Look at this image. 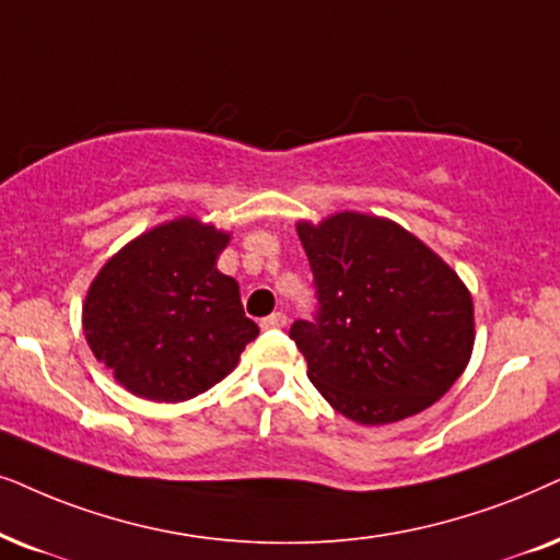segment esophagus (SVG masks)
<instances>
[{
    "label": "esophagus",
    "mask_w": 560,
    "mask_h": 560,
    "mask_svg": "<svg viewBox=\"0 0 560 560\" xmlns=\"http://www.w3.org/2000/svg\"><path fill=\"white\" fill-rule=\"evenodd\" d=\"M285 324H288V316L282 314V311H275V314L262 318V329H282Z\"/></svg>",
    "instance_id": "esophagus-1"
}]
</instances>
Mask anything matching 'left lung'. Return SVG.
<instances>
[{"instance_id": "8db88e82", "label": "left lung", "mask_w": 560, "mask_h": 560, "mask_svg": "<svg viewBox=\"0 0 560 560\" xmlns=\"http://www.w3.org/2000/svg\"><path fill=\"white\" fill-rule=\"evenodd\" d=\"M295 229L322 303L316 322L290 326L308 381L365 427L430 409L474 354L466 282L390 218L342 210Z\"/></svg>"}]
</instances>
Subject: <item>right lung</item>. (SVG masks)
I'll return each mask as SVG.
<instances>
[{
	"label": "right lung",
	"mask_w": 560,
	"mask_h": 560,
	"mask_svg": "<svg viewBox=\"0 0 560 560\" xmlns=\"http://www.w3.org/2000/svg\"><path fill=\"white\" fill-rule=\"evenodd\" d=\"M229 231L179 215L143 231L94 275L82 329L97 362L138 398L179 404L238 365L259 326L215 262Z\"/></svg>",
	"instance_id": "obj_1"
}]
</instances>
